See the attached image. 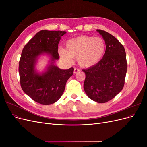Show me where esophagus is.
Returning a JSON list of instances; mask_svg holds the SVG:
<instances>
[{
	"label": "esophagus",
	"mask_w": 147,
	"mask_h": 147,
	"mask_svg": "<svg viewBox=\"0 0 147 147\" xmlns=\"http://www.w3.org/2000/svg\"><path fill=\"white\" fill-rule=\"evenodd\" d=\"M79 72H80V70L78 69H74V74H77Z\"/></svg>",
	"instance_id": "34e87169"
}]
</instances>
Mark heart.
I'll return each mask as SVG.
<instances>
[{"label":"heart","instance_id":"heart-1","mask_svg":"<svg viewBox=\"0 0 147 147\" xmlns=\"http://www.w3.org/2000/svg\"><path fill=\"white\" fill-rule=\"evenodd\" d=\"M105 51V43L100 37L81 35L65 42V50L61 48L59 54L67 63L77 58L78 64L82 68H90L99 63Z\"/></svg>","mask_w":147,"mask_h":147}]
</instances>
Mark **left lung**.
Wrapping results in <instances>:
<instances>
[{"label":"left lung","instance_id":"obj_1","mask_svg":"<svg viewBox=\"0 0 147 147\" xmlns=\"http://www.w3.org/2000/svg\"><path fill=\"white\" fill-rule=\"evenodd\" d=\"M96 30L104 40L106 50L99 63L83 70L86 75L83 87L89 98L105 103L123 90L127 72L126 55L122 44L112 35Z\"/></svg>","mask_w":147,"mask_h":147}]
</instances>
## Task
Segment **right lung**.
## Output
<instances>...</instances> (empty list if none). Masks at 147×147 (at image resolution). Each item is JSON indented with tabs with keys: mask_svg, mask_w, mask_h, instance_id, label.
Returning a JSON list of instances; mask_svg holds the SVG:
<instances>
[{
	"mask_svg": "<svg viewBox=\"0 0 147 147\" xmlns=\"http://www.w3.org/2000/svg\"><path fill=\"white\" fill-rule=\"evenodd\" d=\"M65 31L42 30L37 32L24 46L19 63L22 90L31 99L43 105L58 100L63 95L65 84L74 73V68L59 69L55 62L59 59L58 44ZM50 57L46 70L40 73L35 69L39 57Z\"/></svg>",
	"mask_w": 147,
	"mask_h": 147,
	"instance_id": "1",
	"label": "right lung"
}]
</instances>
